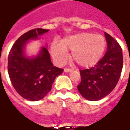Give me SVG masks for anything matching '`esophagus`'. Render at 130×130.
Wrapping results in <instances>:
<instances>
[{
  "mask_svg": "<svg viewBox=\"0 0 130 130\" xmlns=\"http://www.w3.org/2000/svg\"><path fill=\"white\" fill-rule=\"evenodd\" d=\"M72 71V69H68V68H65V69H64V72H70Z\"/></svg>",
  "mask_w": 130,
  "mask_h": 130,
  "instance_id": "obj_1",
  "label": "esophagus"
}]
</instances>
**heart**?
<instances>
[{"instance_id":"obj_1","label":"heart","mask_w":130,"mask_h":130,"mask_svg":"<svg viewBox=\"0 0 130 130\" xmlns=\"http://www.w3.org/2000/svg\"><path fill=\"white\" fill-rule=\"evenodd\" d=\"M105 39L101 35L90 32H80L65 37L62 42L54 40L51 52L54 60L62 64L68 60V50L72 51L71 56L80 67L89 68L96 65L106 48Z\"/></svg>"}]
</instances>
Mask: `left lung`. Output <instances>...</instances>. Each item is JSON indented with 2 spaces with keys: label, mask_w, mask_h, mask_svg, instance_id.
Masks as SVG:
<instances>
[{
  "label": "left lung",
  "mask_w": 130,
  "mask_h": 130,
  "mask_svg": "<svg viewBox=\"0 0 130 130\" xmlns=\"http://www.w3.org/2000/svg\"><path fill=\"white\" fill-rule=\"evenodd\" d=\"M107 51L95 66L80 71L82 81L77 86L85 99L100 100L114 89L123 69V52L117 41L104 32Z\"/></svg>",
  "instance_id": "left-lung-1"
}]
</instances>
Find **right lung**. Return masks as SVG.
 Segmentation results:
<instances>
[{
	"instance_id": "right-lung-1",
	"label": "right lung",
	"mask_w": 130,
	"mask_h": 130,
	"mask_svg": "<svg viewBox=\"0 0 130 130\" xmlns=\"http://www.w3.org/2000/svg\"><path fill=\"white\" fill-rule=\"evenodd\" d=\"M48 30L36 28L22 35L8 56V74L12 84L20 95L30 101L42 100L51 90L54 80L63 70L51 62L47 46H41L37 55L26 54V46Z\"/></svg>"
}]
</instances>
